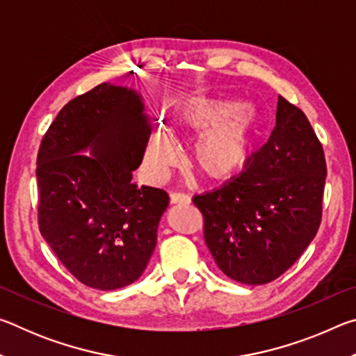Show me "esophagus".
I'll use <instances>...</instances> for the list:
<instances>
[{
  "label": "esophagus",
  "instance_id": "1",
  "mask_svg": "<svg viewBox=\"0 0 356 356\" xmlns=\"http://www.w3.org/2000/svg\"><path fill=\"white\" fill-rule=\"evenodd\" d=\"M171 202L172 204H190L191 202V197L188 195H185V193H179V191H174L171 193Z\"/></svg>",
  "mask_w": 356,
  "mask_h": 356
}]
</instances>
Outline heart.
<instances>
[{
  "mask_svg": "<svg viewBox=\"0 0 356 356\" xmlns=\"http://www.w3.org/2000/svg\"><path fill=\"white\" fill-rule=\"evenodd\" d=\"M172 125L179 134L196 136L191 161L212 182H227L242 172L254 150L259 131L257 111L234 100L188 97L174 106ZM177 160L172 138L165 130L155 131L147 149V163L163 172Z\"/></svg>",
  "mask_w": 356,
  "mask_h": 356,
  "instance_id": "1",
  "label": "heart"
}]
</instances>
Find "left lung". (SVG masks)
I'll return each mask as SVG.
<instances>
[{"label": "left lung", "instance_id": "1", "mask_svg": "<svg viewBox=\"0 0 356 356\" xmlns=\"http://www.w3.org/2000/svg\"><path fill=\"white\" fill-rule=\"evenodd\" d=\"M325 177L323 149L308 118L280 95L272 135L246 170L193 197L221 272L261 286L291 268L321 226Z\"/></svg>", "mask_w": 356, "mask_h": 356}]
</instances>
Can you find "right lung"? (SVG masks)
<instances>
[{
    "mask_svg": "<svg viewBox=\"0 0 356 356\" xmlns=\"http://www.w3.org/2000/svg\"><path fill=\"white\" fill-rule=\"evenodd\" d=\"M150 136L134 89L102 83L72 99L38 154L39 231L75 278L99 291L135 282L156 245L165 190L131 184ZM91 148V157L77 154Z\"/></svg>",
    "mask_w": 356,
    "mask_h": 356,
    "instance_id": "add662e5",
    "label": "right lung"
}]
</instances>
